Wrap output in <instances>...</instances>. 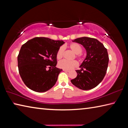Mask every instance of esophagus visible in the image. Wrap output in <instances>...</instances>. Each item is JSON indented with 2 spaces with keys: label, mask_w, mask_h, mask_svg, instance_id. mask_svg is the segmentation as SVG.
I'll use <instances>...</instances> for the list:
<instances>
[{
  "label": "esophagus",
  "mask_w": 128,
  "mask_h": 128,
  "mask_svg": "<svg viewBox=\"0 0 128 128\" xmlns=\"http://www.w3.org/2000/svg\"><path fill=\"white\" fill-rule=\"evenodd\" d=\"M63 71H66V72H69L70 71L68 70H65V69H63Z\"/></svg>",
  "instance_id": "esophagus-1"
}]
</instances>
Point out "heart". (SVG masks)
<instances>
[{"label": "heart", "instance_id": "1", "mask_svg": "<svg viewBox=\"0 0 128 128\" xmlns=\"http://www.w3.org/2000/svg\"><path fill=\"white\" fill-rule=\"evenodd\" d=\"M69 48L72 50V52H74V54H76V57L78 58L80 60L82 59V55L81 54L82 51V48L80 45L78 43L73 42L71 43L69 45ZM64 54V48L63 47H61L58 50L56 54V57L58 60H60L62 58ZM78 66V62L75 60L72 61H67V60H63L60 61L58 64V66L60 68H63L65 70H71L73 68H74Z\"/></svg>", "mask_w": 128, "mask_h": 128}]
</instances>
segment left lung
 <instances>
[{"instance_id": "8db88e82", "label": "left lung", "mask_w": 128, "mask_h": 128, "mask_svg": "<svg viewBox=\"0 0 128 128\" xmlns=\"http://www.w3.org/2000/svg\"><path fill=\"white\" fill-rule=\"evenodd\" d=\"M73 42L82 45L87 55L80 66L81 69L76 70L78 76L71 82L81 90L94 88L102 81L106 73L109 60L107 49L102 43L93 38L81 37Z\"/></svg>"}]
</instances>
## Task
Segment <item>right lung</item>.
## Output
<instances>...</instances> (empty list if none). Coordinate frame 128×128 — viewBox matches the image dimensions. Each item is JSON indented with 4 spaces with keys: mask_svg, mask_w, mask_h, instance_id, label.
I'll list each match as a JSON object with an SVG mask.
<instances>
[{
    "mask_svg": "<svg viewBox=\"0 0 128 128\" xmlns=\"http://www.w3.org/2000/svg\"><path fill=\"white\" fill-rule=\"evenodd\" d=\"M64 42L35 37L22 45L18 56L19 73L25 85L36 92H46L56 83L62 70L56 67V54Z\"/></svg>",
    "mask_w": 128,
    "mask_h": 128,
    "instance_id": "right-lung-1",
    "label": "right lung"
}]
</instances>
